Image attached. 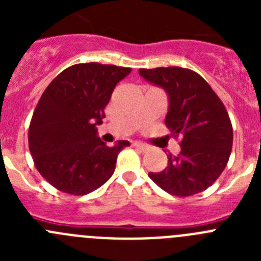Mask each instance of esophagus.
<instances>
[{
	"label": "esophagus",
	"instance_id": "1",
	"mask_svg": "<svg viewBox=\"0 0 261 261\" xmlns=\"http://www.w3.org/2000/svg\"><path fill=\"white\" fill-rule=\"evenodd\" d=\"M133 146L136 147V149H138V150L141 151H145L149 149V145L147 144H144V142H133Z\"/></svg>",
	"mask_w": 261,
	"mask_h": 261
}]
</instances>
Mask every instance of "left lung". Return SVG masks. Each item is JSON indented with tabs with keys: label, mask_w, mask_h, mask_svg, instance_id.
Segmentation results:
<instances>
[{
	"label": "left lung",
	"mask_w": 261,
	"mask_h": 261,
	"mask_svg": "<svg viewBox=\"0 0 261 261\" xmlns=\"http://www.w3.org/2000/svg\"><path fill=\"white\" fill-rule=\"evenodd\" d=\"M140 74L167 91L170 106L165 123L171 137H180L181 147L177 155L168 153L163 171L149 172V177L179 197L202 192L220 177L231 154L232 125L222 100L191 69H140Z\"/></svg>",
	"instance_id": "8db88e82"
}]
</instances>
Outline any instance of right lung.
I'll return each instance as SVG.
<instances>
[{
    "label": "right lung",
    "mask_w": 261,
    "mask_h": 261,
    "mask_svg": "<svg viewBox=\"0 0 261 261\" xmlns=\"http://www.w3.org/2000/svg\"><path fill=\"white\" fill-rule=\"evenodd\" d=\"M130 68L75 64L48 85L32 114L29 147L35 167L56 190L74 196L98 190L112 176L129 141L110 147L96 136L112 91Z\"/></svg>",
    "instance_id": "obj_1"
}]
</instances>
